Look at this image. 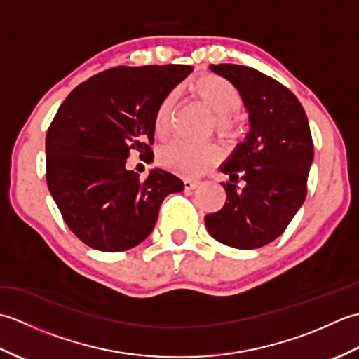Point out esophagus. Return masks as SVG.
Returning a JSON list of instances; mask_svg holds the SVG:
<instances>
[{"mask_svg": "<svg viewBox=\"0 0 359 359\" xmlns=\"http://www.w3.org/2000/svg\"><path fill=\"white\" fill-rule=\"evenodd\" d=\"M201 185V180L194 179H185V189H194Z\"/></svg>", "mask_w": 359, "mask_h": 359, "instance_id": "34e87169", "label": "esophagus"}]
</instances>
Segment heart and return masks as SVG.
I'll use <instances>...</instances> for the list:
<instances>
[{"label":"heart","instance_id":"b5f03b06","mask_svg":"<svg viewBox=\"0 0 359 359\" xmlns=\"http://www.w3.org/2000/svg\"><path fill=\"white\" fill-rule=\"evenodd\" d=\"M193 94L208 108L216 112V129L220 135L231 137L238 133V121L231 112L238 111L242 104L239 89L231 81L215 74H207L197 79L191 85ZM177 94L170 93L163 97L154 116V134L165 139L170 134L171 117ZM220 158V148L215 143H189L175 140L160 151L158 160L165 168L185 175H196L207 170Z\"/></svg>","mask_w":359,"mask_h":359}]
</instances>
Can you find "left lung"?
<instances>
[{"label":"left lung","instance_id":"1","mask_svg":"<svg viewBox=\"0 0 359 359\" xmlns=\"http://www.w3.org/2000/svg\"><path fill=\"white\" fill-rule=\"evenodd\" d=\"M210 69L239 89L250 133L220 166L230 175L222 184L226 201L205 216V225L228 247L261 248L285 231L306 201L313 162L309 120L292 90L269 75L239 65H211Z\"/></svg>","mask_w":359,"mask_h":359}]
</instances>
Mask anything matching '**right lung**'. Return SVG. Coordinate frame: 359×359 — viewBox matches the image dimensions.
<instances>
[{"instance_id": "add662e5", "label": "right lung", "mask_w": 359, "mask_h": 359, "mask_svg": "<svg viewBox=\"0 0 359 359\" xmlns=\"http://www.w3.org/2000/svg\"><path fill=\"white\" fill-rule=\"evenodd\" d=\"M191 66H118L66 97L46 134V180L66 225L88 247L125 251L148 238L158 208L184 182L154 168L144 180L126 170L133 151L151 162L154 116Z\"/></svg>"}]
</instances>
